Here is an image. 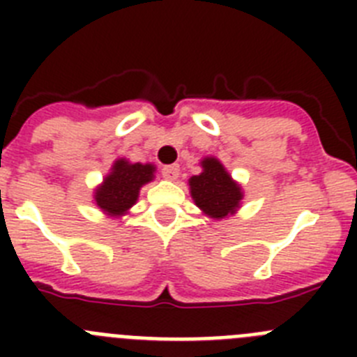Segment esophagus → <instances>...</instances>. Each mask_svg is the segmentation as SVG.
Instances as JSON below:
<instances>
[{"label":"esophagus","instance_id":"1","mask_svg":"<svg viewBox=\"0 0 357 357\" xmlns=\"http://www.w3.org/2000/svg\"><path fill=\"white\" fill-rule=\"evenodd\" d=\"M178 173H181L178 164H169V166H164V168L160 169V175H162L164 178H168V181H176Z\"/></svg>","mask_w":357,"mask_h":357}]
</instances>
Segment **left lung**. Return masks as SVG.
Segmentation results:
<instances>
[{
	"label": "left lung",
	"instance_id": "8db88e82",
	"mask_svg": "<svg viewBox=\"0 0 357 357\" xmlns=\"http://www.w3.org/2000/svg\"><path fill=\"white\" fill-rule=\"evenodd\" d=\"M204 172L191 176V197L195 204L211 218H225L239 207L243 195L239 185L230 178L220 160L209 157L202 160Z\"/></svg>",
	"mask_w": 357,
	"mask_h": 357
}]
</instances>
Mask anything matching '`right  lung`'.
Returning <instances> with one entry per match:
<instances>
[{
    "instance_id": "right-lung-1",
    "label": "right lung",
    "mask_w": 357,
    "mask_h": 357,
    "mask_svg": "<svg viewBox=\"0 0 357 357\" xmlns=\"http://www.w3.org/2000/svg\"><path fill=\"white\" fill-rule=\"evenodd\" d=\"M155 168L151 164H130L119 159L112 166V172L105 176L102 188L96 189V204L109 214H121L130 209L137 200L141 185L153 178Z\"/></svg>"
}]
</instances>
